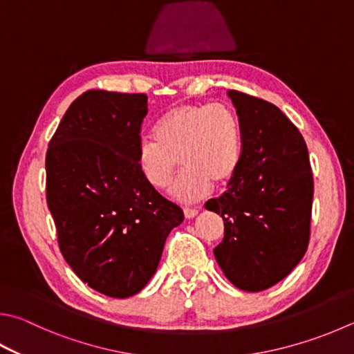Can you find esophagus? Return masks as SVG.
I'll list each match as a JSON object with an SVG mask.
<instances>
[{"mask_svg":"<svg viewBox=\"0 0 354 354\" xmlns=\"http://www.w3.org/2000/svg\"><path fill=\"white\" fill-rule=\"evenodd\" d=\"M184 215H185V218H194V216L198 215V209L184 207Z\"/></svg>","mask_w":354,"mask_h":354,"instance_id":"obj_1","label":"esophagus"}]
</instances>
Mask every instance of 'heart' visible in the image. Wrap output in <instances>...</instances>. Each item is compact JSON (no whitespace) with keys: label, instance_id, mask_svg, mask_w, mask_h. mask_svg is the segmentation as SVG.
I'll list each match as a JSON object with an SVG mask.
<instances>
[{"label":"heart","instance_id":"obj_1","mask_svg":"<svg viewBox=\"0 0 354 354\" xmlns=\"http://www.w3.org/2000/svg\"><path fill=\"white\" fill-rule=\"evenodd\" d=\"M155 134L138 142L139 170L153 187L165 189L183 162L185 169L171 189L173 196L183 201L207 195L212 184H229L240 170L243 128L229 105L175 106L160 115Z\"/></svg>","mask_w":354,"mask_h":354}]
</instances>
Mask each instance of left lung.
Here are the masks:
<instances>
[{"mask_svg":"<svg viewBox=\"0 0 354 354\" xmlns=\"http://www.w3.org/2000/svg\"><path fill=\"white\" fill-rule=\"evenodd\" d=\"M227 95L241 122L243 159L227 190L205 209L224 221L214 249L224 275L259 292L283 280L306 252L313 171L304 138L277 106L235 89Z\"/></svg>","mask_w":354,"mask_h":354,"instance_id":"1","label":"left lung"}]
</instances>
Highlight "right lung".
Masks as SVG:
<instances>
[{"label":"right lung","instance_id":"1","mask_svg":"<svg viewBox=\"0 0 354 354\" xmlns=\"http://www.w3.org/2000/svg\"><path fill=\"white\" fill-rule=\"evenodd\" d=\"M145 94L91 89L63 115L46 153V199L59 246L89 288L138 294L156 272L184 214L139 170Z\"/></svg>","mask_w":354,"mask_h":354}]
</instances>
